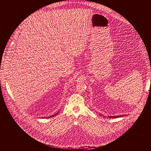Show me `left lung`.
<instances>
[{"mask_svg": "<svg viewBox=\"0 0 151 151\" xmlns=\"http://www.w3.org/2000/svg\"><path fill=\"white\" fill-rule=\"evenodd\" d=\"M122 116H109V118H110H110H116V117H122Z\"/></svg>", "mask_w": 151, "mask_h": 151, "instance_id": "obj_1", "label": "left lung"}]
</instances>
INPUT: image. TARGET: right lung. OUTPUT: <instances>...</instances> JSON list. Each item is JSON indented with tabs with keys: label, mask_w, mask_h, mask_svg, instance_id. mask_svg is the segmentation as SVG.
Listing matches in <instances>:
<instances>
[{
	"label": "right lung",
	"mask_w": 151,
	"mask_h": 151,
	"mask_svg": "<svg viewBox=\"0 0 151 151\" xmlns=\"http://www.w3.org/2000/svg\"><path fill=\"white\" fill-rule=\"evenodd\" d=\"M58 113H57V114H55V115H53V116H50V117H46V118H50V117H54L55 116H56V115H57ZM44 118H45V117H44Z\"/></svg>",
	"instance_id": "obj_1"
}]
</instances>
